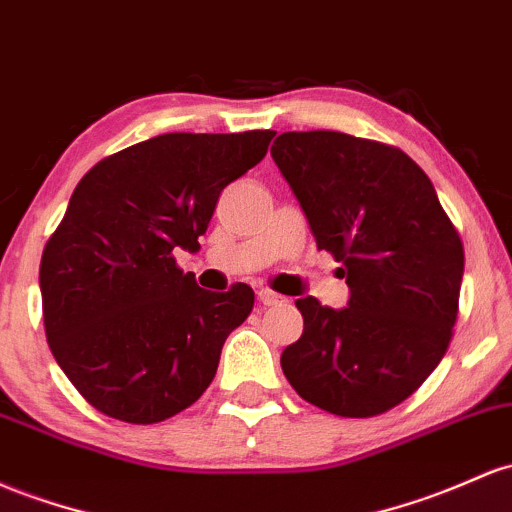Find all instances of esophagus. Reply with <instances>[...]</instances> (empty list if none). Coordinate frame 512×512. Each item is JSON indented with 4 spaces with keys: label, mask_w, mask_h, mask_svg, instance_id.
<instances>
[{
    "label": "esophagus",
    "mask_w": 512,
    "mask_h": 512,
    "mask_svg": "<svg viewBox=\"0 0 512 512\" xmlns=\"http://www.w3.org/2000/svg\"><path fill=\"white\" fill-rule=\"evenodd\" d=\"M257 299L265 303V306H279V303L286 301L282 294H274L272 289H260L257 291Z\"/></svg>",
    "instance_id": "34e87169"
}]
</instances>
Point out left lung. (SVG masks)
<instances>
[{
    "label": "left lung",
    "instance_id": "obj_1",
    "mask_svg": "<svg viewBox=\"0 0 512 512\" xmlns=\"http://www.w3.org/2000/svg\"><path fill=\"white\" fill-rule=\"evenodd\" d=\"M318 250L342 262L345 308L303 296V335L282 369L303 401L369 418L406 401L445 357L459 311L464 247L428 174L403 150L338 131L272 145Z\"/></svg>",
    "mask_w": 512,
    "mask_h": 512
}]
</instances>
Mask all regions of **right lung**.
I'll return each instance as SVG.
<instances>
[{
	"mask_svg": "<svg viewBox=\"0 0 512 512\" xmlns=\"http://www.w3.org/2000/svg\"><path fill=\"white\" fill-rule=\"evenodd\" d=\"M274 131L165 133L97 162L41 257L46 338L97 411L150 425L189 408L255 291L196 286L174 252L199 250L216 201L267 155Z\"/></svg>",
	"mask_w": 512,
	"mask_h": 512,
	"instance_id": "1",
	"label": "right lung"
}]
</instances>
